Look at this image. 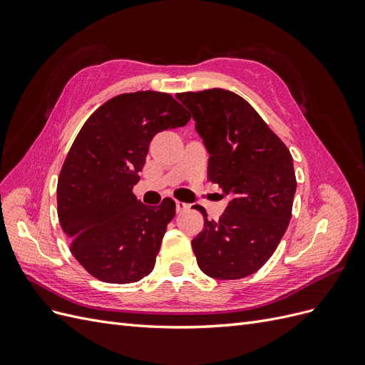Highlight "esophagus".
I'll list each match as a JSON object with an SVG mask.
<instances>
[{"mask_svg":"<svg viewBox=\"0 0 365 365\" xmlns=\"http://www.w3.org/2000/svg\"><path fill=\"white\" fill-rule=\"evenodd\" d=\"M175 205H176V213H182V212H187V210L190 208V205H189V204L181 202V201H176V202H175Z\"/></svg>","mask_w":365,"mask_h":365,"instance_id":"obj_1","label":"esophagus"}]
</instances>
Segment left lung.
<instances>
[{"label":"left lung","mask_w":365,"mask_h":365,"mask_svg":"<svg viewBox=\"0 0 365 365\" xmlns=\"http://www.w3.org/2000/svg\"><path fill=\"white\" fill-rule=\"evenodd\" d=\"M208 152V180L230 196L219 220L192 240L197 267L219 280L260 269L289 225L297 189L291 152L245 98L222 88L181 93Z\"/></svg>","instance_id":"1"}]
</instances>
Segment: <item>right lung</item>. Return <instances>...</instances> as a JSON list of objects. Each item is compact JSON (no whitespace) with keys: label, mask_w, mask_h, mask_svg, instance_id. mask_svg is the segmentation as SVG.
Here are the masks:
<instances>
[{"label":"right lung","mask_w":365,"mask_h":365,"mask_svg":"<svg viewBox=\"0 0 365 365\" xmlns=\"http://www.w3.org/2000/svg\"><path fill=\"white\" fill-rule=\"evenodd\" d=\"M189 120L172 96L137 91L108 101L77 134L59 175L58 216L73 256L93 277L132 283L155 267L175 202L145 205L132 189L152 138Z\"/></svg>","instance_id":"right-lung-1"}]
</instances>
